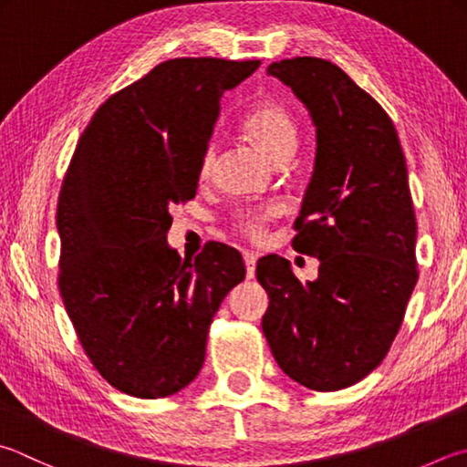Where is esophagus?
Listing matches in <instances>:
<instances>
[{
    "instance_id": "34e87169",
    "label": "esophagus",
    "mask_w": 467,
    "mask_h": 467,
    "mask_svg": "<svg viewBox=\"0 0 467 467\" xmlns=\"http://www.w3.org/2000/svg\"><path fill=\"white\" fill-rule=\"evenodd\" d=\"M244 262H245V276H248V278L256 276V256H254V254H250V252H245Z\"/></svg>"
}]
</instances>
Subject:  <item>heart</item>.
<instances>
[{"label": "heart", "instance_id": "obj_1", "mask_svg": "<svg viewBox=\"0 0 467 467\" xmlns=\"http://www.w3.org/2000/svg\"><path fill=\"white\" fill-rule=\"evenodd\" d=\"M242 128L254 142H256L264 152H266L275 162H286L290 154L295 152L296 146V121L290 116V111L285 105L275 101L258 103L256 108L248 111L244 118ZM217 148L213 142L205 146L201 154L197 177L199 181H209L213 174ZM276 215V209H248L242 211L235 219V230L252 242H260L266 232V225L272 217Z\"/></svg>", "mask_w": 467, "mask_h": 467}]
</instances>
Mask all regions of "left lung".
<instances>
[{
	"label": "left lung",
	"mask_w": 467,
	"mask_h": 467,
	"mask_svg": "<svg viewBox=\"0 0 467 467\" xmlns=\"http://www.w3.org/2000/svg\"><path fill=\"white\" fill-rule=\"evenodd\" d=\"M317 128V154L293 248L319 258L301 283L280 256L258 260L268 293L262 331L286 376L311 390L356 384L389 354L417 285V219L399 134L380 103L329 60L285 58Z\"/></svg>",
	"instance_id": "obj_1"
}]
</instances>
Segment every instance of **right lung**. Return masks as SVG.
Segmentation results:
<instances>
[{
	"mask_svg": "<svg viewBox=\"0 0 467 467\" xmlns=\"http://www.w3.org/2000/svg\"><path fill=\"white\" fill-rule=\"evenodd\" d=\"M260 60L172 58L118 91L78 138L58 195V290L95 370L136 399L195 380L209 325L245 276L211 242L195 260L169 248L171 207L197 192L219 99Z\"/></svg>",
	"mask_w": 467,
	"mask_h": 467,
	"instance_id": "right-lung-1",
	"label": "right lung"
}]
</instances>
